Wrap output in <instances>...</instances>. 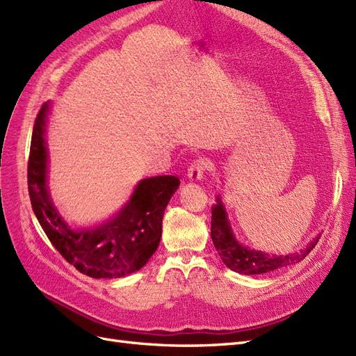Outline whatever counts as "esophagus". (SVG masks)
Returning <instances> with one entry per match:
<instances>
[{
	"mask_svg": "<svg viewBox=\"0 0 356 356\" xmlns=\"http://www.w3.org/2000/svg\"><path fill=\"white\" fill-rule=\"evenodd\" d=\"M207 169H208V161L204 160V159L199 157L196 160H193L190 168H188V174H187L188 179L190 181H199V179H202L204 170H207Z\"/></svg>",
	"mask_w": 356,
	"mask_h": 356,
	"instance_id": "obj_1",
	"label": "esophagus"
}]
</instances>
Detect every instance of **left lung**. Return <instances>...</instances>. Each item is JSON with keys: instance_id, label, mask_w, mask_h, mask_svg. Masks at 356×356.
Returning <instances> with one entry per match:
<instances>
[{"instance_id": "left-lung-1", "label": "left lung", "mask_w": 356, "mask_h": 356, "mask_svg": "<svg viewBox=\"0 0 356 356\" xmlns=\"http://www.w3.org/2000/svg\"><path fill=\"white\" fill-rule=\"evenodd\" d=\"M212 208V221H211V238L215 250L218 251L221 260L233 272L242 275H260L276 270V268L296 264L314 250L321 236L312 241L305 250L298 252H291L285 255L268 254L263 251L251 250L241 241L236 239L232 232V225L227 218L224 204L221 200Z\"/></svg>"}]
</instances>
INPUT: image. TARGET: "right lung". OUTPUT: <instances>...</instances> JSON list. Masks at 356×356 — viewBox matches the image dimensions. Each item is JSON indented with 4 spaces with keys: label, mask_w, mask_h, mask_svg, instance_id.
<instances>
[{
    "label": "right lung",
    "mask_w": 356,
    "mask_h": 356,
    "mask_svg": "<svg viewBox=\"0 0 356 356\" xmlns=\"http://www.w3.org/2000/svg\"><path fill=\"white\" fill-rule=\"evenodd\" d=\"M46 115L47 104L35 118L28 160L29 199L42 230L59 254L83 275L113 279L138 272L157 250L163 212L179 179L172 175L143 179L115 218L96 229L71 230L47 193Z\"/></svg>",
    "instance_id": "1"
}]
</instances>
